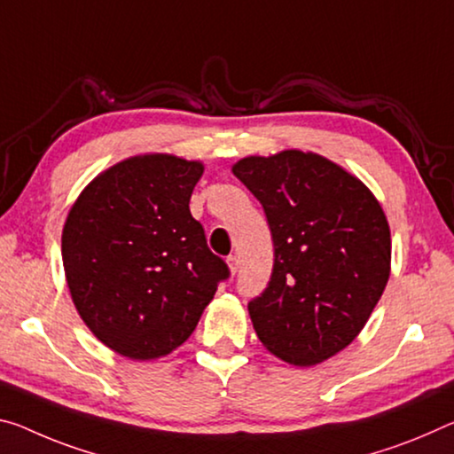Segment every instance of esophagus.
<instances>
[{
    "instance_id": "1",
    "label": "esophagus",
    "mask_w": 454,
    "mask_h": 454,
    "mask_svg": "<svg viewBox=\"0 0 454 454\" xmlns=\"http://www.w3.org/2000/svg\"><path fill=\"white\" fill-rule=\"evenodd\" d=\"M226 262H228L230 272H232V275H236V272H239V258H236V256H228Z\"/></svg>"
}]
</instances>
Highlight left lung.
<instances>
[{
	"label": "left lung",
	"mask_w": 454,
	"mask_h": 454,
	"mask_svg": "<svg viewBox=\"0 0 454 454\" xmlns=\"http://www.w3.org/2000/svg\"><path fill=\"white\" fill-rule=\"evenodd\" d=\"M232 171L275 244L269 285L248 303L258 340L286 364H321L356 340L390 278L382 206L349 171L299 149L244 157Z\"/></svg>",
	"instance_id": "8db88e82"
}]
</instances>
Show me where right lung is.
I'll use <instances>...</instances> for the list:
<instances>
[{
    "label": "right lung",
    "instance_id": "add662e5",
    "mask_svg": "<svg viewBox=\"0 0 454 454\" xmlns=\"http://www.w3.org/2000/svg\"><path fill=\"white\" fill-rule=\"evenodd\" d=\"M201 174L200 161L135 155L98 174L70 207L62 262L72 303L119 356L171 354L230 277L190 212Z\"/></svg>",
    "mask_w": 454,
    "mask_h": 454
}]
</instances>
